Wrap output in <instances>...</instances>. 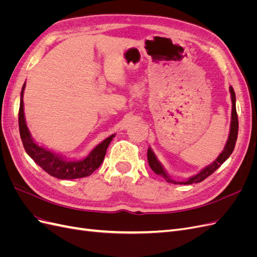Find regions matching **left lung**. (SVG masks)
<instances>
[{
  "mask_svg": "<svg viewBox=\"0 0 257 257\" xmlns=\"http://www.w3.org/2000/svg\"><path fill=\"white\" fill-rule=\"evenodd\" d=\"M229 92H230V97H231V104H232V108H231V121H230V130H229V136L227 139V143L224 147V150L221 152V154L217 157V159L211 163V164L208 165L207 167H205L203 170L191 177L190 179H188L186 181H175L172 180L169 178V176L167 175V173L165 172L164 167L162 166L161 163L159 162V160L155 157L154 152L152 151L151 148L148 149V163H149V166L151 167V169L157 175H161L166 179V181L174 183V184H192V183H198L204 181L207 177H209L211 174H213L215 170L219 168L223 163L226 161L230 154L234 151V148L237 142V136H238V115H237V111H236V95H235V91L232 89V87H229Z\"/></svg>",
  "mask_w": 257,
  "mask_h": 257,
  "instance_id": "8db88e82",
  "label": "left lung"
}]
</instances>
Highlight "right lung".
I'll use <instances>...</instances> for the list:
<instances>
[{"label": "right lung", "instance_id": "right-lung-1", "mask_svg": "<svg viewBox=\"0 0 257 257\" xmlns=\"http://www.w3.org/2000/svg\"><path fill=\"white\" fill-rule=\"evenodd\" d=\"M26 83L23 84L20 98L19 107V132L23 147L36 164L42 167L46 173L58 179H78L90 176L94 170H96L102 164L107 148L109 146L114 134L107 137L103 143L97 145L87 158L81 161H68L65 158L59 155L50 150L38 146L33 138L31 137L29 128L27 126L25 119V111H23V91H25Z\"/></svg>", "mask_w": 257, "mask_h": 257}]
</instances>
